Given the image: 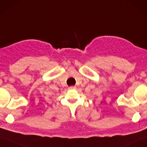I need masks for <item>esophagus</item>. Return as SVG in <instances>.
<instances>
[{
  "label": "esophagus",
  "mask_w": 147,
  "mask_h": 147,
  "mask_svg": "<svg viewBox=\"0 0 147 147\" xmlns=\"http://www.w3.org/2000/svg\"><path fill=\"white\" fill-rule=\"evenodd\" d=\"M76 87L75 86H70V87H69V89H71V90L76 89Z\"/></svg>",
  "instance_id": "1"
}]
</instances>
